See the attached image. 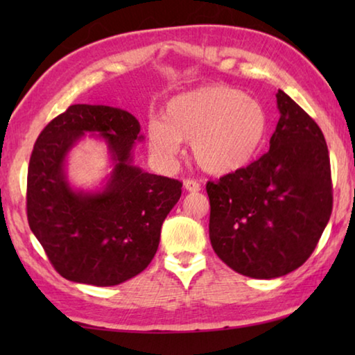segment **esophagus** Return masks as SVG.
Wrapping results in <instances>:
<instances>
[{
    "label": "esophagus",
    "mask_w": 355,
    "mask_h": 355,
    "mask_svg": "<svg viewBox=\"0 0 355 355\" xmlns=\"http://www.w3.org/2000/svg\"><path fill=\"white\" fill-rule=\"evenodd\" d=\"M183 186H184V189L188 191V192H197V191H200V184L197 183L196 180H184Z\"/></svg>",
    "instance_id": "esophagus-1"
}]
</instances>
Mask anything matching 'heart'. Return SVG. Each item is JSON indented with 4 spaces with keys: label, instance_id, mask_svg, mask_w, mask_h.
Instances as JSON below:
<instances>
[{
    "label": "heart",
    "instance_id": "heart-1",
    "mask_svg": "<svg viewBox=\"0 0 355 355\" xmlns=\"http://www.w3.org/2000/svg\"><path fill=\"white\" fill-rule=\"evenodd\" d=\"M268 116L260 101L228 86H203L167 101L163 120L147 127L148 148L172 163L183 142H191L196 164L211 175L243 169L260 150Z\"/></svg>",
    "mask_w": 355,
    "mask_h": 355
}]
</instances>
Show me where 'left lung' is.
<instances>
[{
  "label": "left lung",
  "mask_w": 355,
  "mask_h": 355,
  "mask_svg": "<svg viewBox=\"0 0 355 355\" xmlns=\"http://www.w3.org/2000/svg\"><path fill=\"white\" fill-rule=\"evenodd\" d=\"M280 119L269 152L208 182L209 239L233 271L275 279L307 261L332 213V182L322 131L280 91Z\"/></svg>",
  "instance_id": "1"
}]
</instances>
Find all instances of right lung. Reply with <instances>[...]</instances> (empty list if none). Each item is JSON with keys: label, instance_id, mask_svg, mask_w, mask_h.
Returning <instances> with one entry per match:
<instances>
[{"label": "right lung", "instance_id": "right-lung-1", "mask_svg": "<svg viewBox=\"0 0 355 355\" xmlns=\"http://www.w3.org/2000/svg\"><path fill=\"white\" fill-rule=\"evenodd\" d=\"M141 125L128 111L71 105L39 135L29 159L28 222L64 279L95 286L123 284L158 250L161 225L182 196L178 180L133 163ZM86 134L107 144L113 171L100 189L69 183L67 158Z\"/></svg>", "mask_w": 355, "mask_h": 355}]
</instances>
